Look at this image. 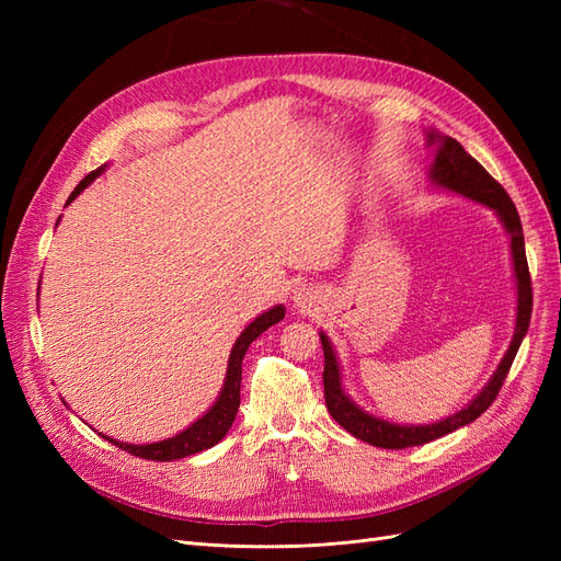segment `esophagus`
I'll list each match as a JSON object with an SVG mask.
<instances>
[{
	"instance_id": "obj_1",
	"label": "esophagus",
	"mask_w": 561,
	"mask_h": 561,
	"mask_svg": "<svg viewBox=\"0 0 561 561\" xmlns=\"http://www.w3.org/2000/svg\"><path fill=\"white\" fill-rule=\"evenodd\" d=\"M295 304H297V307H301V309L311 307V295L307 290H297L295 293Z\"/></svg>"
}]
</instances>
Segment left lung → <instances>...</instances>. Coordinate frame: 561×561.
Here are the masks:
<instances>
[{"label": "left lung", "mask_w": 561, "mask_h": 561, "mask_svg": "<svg viewBox=\"0 0 561 561\" xmlns=\"http://www.w3.org/2000/svg\"><path fill=\"white\" fill-rule=\"evenodd\" d=\"M428 147H435V159L431 163V182L443 186L447 192L466 196L470 201H478L482 206L491 208L499 215L505 231L511 233V250H513V264H515V278H517V322H515L511 348L505 351L503 360L496 367L494 377L489 379V383L463 407V410H458L456 414L437 423H426V426H400V423L379 419L355 404L344 393L342 369H339L332 342L328 339V334L320 332L322 353H325L322 383H325L328 412L332 414V419L339 423V426L346 428L353 437H358L363 443H369L381 449H404V447L426 445L431 439L443 437L456 428L466 426V423L474 421L480 414H484L489 410V404L496 400L507 371H511V365L519 351L522 339L526 330H529L531 307H534L531 276H529V264H526L524 233H522V222H519L515 203L511 201V196H507L503 186L468 154V151L461 147V142H456L454 138H449V135L428 130Z\"/></svg>", "instance_id": "1"}]
</instances>
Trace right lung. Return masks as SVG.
Listing matches in <instances>:
<instances>
[{
	"instance_id": "obj_1",
	"label": "right lung",
	"mask_w": 561,
	"mask_h": 561,
	"mask_svg": "<svg viewBox=\"0 0 561 561\" xmlns=\"http://www.w3.org/2000/svg\"><path fill=\"white\" fill-rule=\"evenodd\" d=\"M103 171H105V165H100L98 171H93V173L83 178L77 184V190L70 194V198H67V203H72ZM67 203H65V206H67ZM283 318H285V307H283V304H278V307L268 309L266 313L254 318L250 325L241 332V336L236 339V344L231 348L227 377H225L222 390H219V398L215 400L210 410L203 414L198 421H194L186 431L178 433L175 437L161 439V443H151V445H128V443H118V439L107 437V435H103V437L110 439V443L116 445L118 449H124L133 456L147 458V461H178V458L192 456V454H198L203 449L215 447L219 439H222L229 433L231 423L236 419V412H239V404H241V363L245 358L248 346L262 332H266L271 325H276V322L283 320Z\"/></svg>"
}]
</instances>
